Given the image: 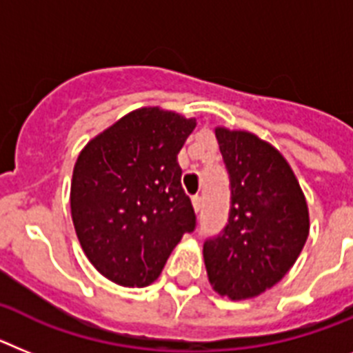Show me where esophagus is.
<instances>
[{
  "mask_svg": "<svg viewBox=\"0 0 353 353\" xmlns=\"http://www.w3.org/2000/svg\"><path fill=\"white\" fill-rule=\"evenodd\" d=\"M192 202H194V208H195V211H201L202 210V204H204V197H202V195H194V197H192Z\"/></svg>",
  "mask_w": 353,
  "mask_h": 353,
  "instance_id": "1",
  "label": "esophagus"
}]
</instances>
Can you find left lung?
Listing matches in <instances>:
<instances>
[{"label": "left lung", "mask_w": 353, "mask_h": 353, "mask_svg": "<svg viewBox=\"0 0 353 353\" xmlns=\"http://www.w3.org/2000/svg\"><path fill=\"white\" fill-rule=\"evenodd\" d=\"M231 181V210L220 234L204 241L214 291L252 299L277 284L304 249L309 211L284 156L249 131L214 130Z\"/></svg>", "instance_id": "1"}]
</instances>
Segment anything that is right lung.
Instances as JSON below:
<instances>
[{
	"instance_id": "right-lung-1",
	"label": "right lung",
	"mask_w": 353,
	"mask_h": 353,
	"mask_svg": "<svg viewBox=\"0 0 353 353\" xmlns=\"http://www.w3.org/2000/svg\"><path fill=\"white\" fill-rule=\"evenodd\" d=\"M195 124L156 106L140 108L79 152L70 214L88 261L115 284L154 283L183 234L195 229L177 163Z\"/></svg>"
}]
</instances>
